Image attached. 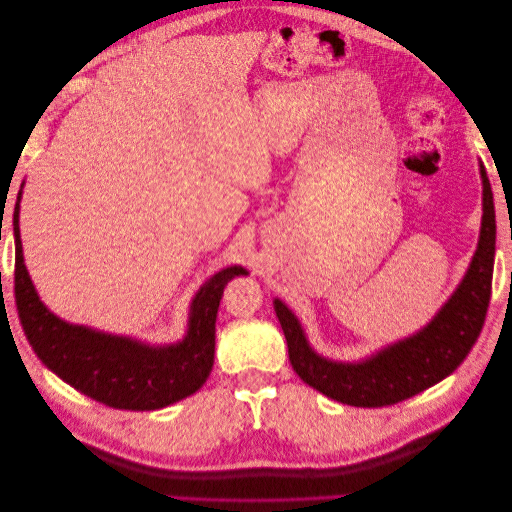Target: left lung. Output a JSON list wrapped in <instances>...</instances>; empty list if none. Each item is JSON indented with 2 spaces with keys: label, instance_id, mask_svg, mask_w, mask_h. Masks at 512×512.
I'll return each instance as SVG.
<instances>
[{
  "label": "left lung",
  "instance_id": "8db88e82",
  "mask_svg": "<svg viewBox=\"0 0 512 512\" xmlns=\"http://www.w3.org/2000/svg\"><path fill=\"white\" fill-rule=\"evenodd\" d=\"M480 179L483 222L470 269L451 299L421 331L399 339L363 361L339 363L324 359L309 346L299 318L280 299L273 301L288 342L292 369L305 384L348 406L382 408L429 389L451 376L463 363L485 324L495 256L493 192L483 164Z\"/></svg>",
  "mask_w": 512,
  "mask_h": 512
}]
</instances>
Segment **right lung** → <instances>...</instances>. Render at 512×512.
<instances>
[{"mask_svg":"<svg viewBox=\"0 0 512 512\" xmlns=\"http://www.w3.org/2000/svg\"><path fill=\"white\" fill-rule=\"evenodd\" d=\"M21 192L14 205V299L19 320L38 359L76 391L117 410H160L190 397L211 374L215 318L224 286L243 267H228L200 286L190 307L188 333L177 344L149 346L70 324L46 307L23 262L19 230Z\"/></svg>","mask_w":512,"mask_h":512,"instance_id":"1","label":"right lung"}]
</instances>
